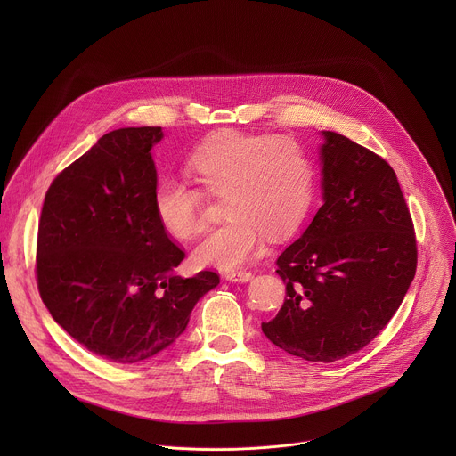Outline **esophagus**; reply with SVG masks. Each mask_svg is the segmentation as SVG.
<instances>
[{"instance_id":"obj_1","label":"esophagus","mask_w":456,"mask_h":456,"mask_svg":"<svg viewBox=\"0 0 456 456\" xmlns=\"http://www.w3.org/2000/svg\"><path fill=\"white\" fill-rule=\"evenodd\" d=\"M252 278L250 271H231L225 274V280L229 281H248Z\"/></svg>"}]
</instances>
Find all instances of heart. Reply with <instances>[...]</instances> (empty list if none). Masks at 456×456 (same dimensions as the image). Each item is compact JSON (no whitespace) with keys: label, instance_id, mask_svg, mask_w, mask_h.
Listing matches in <instances>:
<instances>
[{"label":"heart","instance_id":"obj_1","mask_svg":"<svg viewBox=\"0 0 456 456\" xmlns=\"http://www.w3.org/2000/svg\"><path fill=\"white\" fill-rule=\"evenodd\" d=\"M187 164L204 191L224 194L227 218L194 248L199 265L227 271L247 264L264 248L265 234H294L314 202V164L290 137L227 129L206 139ZM202 209V192L180 178L162 180L153 192L159 224L178 240L200 232Z\"/></svg>","mask_w":456,"mask_h":456}]
</instances>
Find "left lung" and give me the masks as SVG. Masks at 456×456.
Listing matches in <instances>:
<instances>
[{
    "mask_svg": "<svg viewBox=\"0 0 456 456\" xmlns=\"http://www.w3.org/2000/svg\"><path fill=\"white\" fill-rule=\"evenodd\" d=\"M322 135L324 204L278 257L287 296L262 330L290 355L334 362L373 341L401 306L417 238L392 166L345 135Z\"/></svg>",
    "mask_w": 456,
    "mask_h": 456,
    "instance_id": "left-lung-1",
    "label": "left lung"
}]
</instances>
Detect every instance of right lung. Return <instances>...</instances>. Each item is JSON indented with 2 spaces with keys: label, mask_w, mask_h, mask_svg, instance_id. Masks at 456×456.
Segmentation results:
<instances>
[{
  "label": "right lung",
  "mask_w": 456,
  "mask_h": 456,
  "mask_svg": "<svg viewBox=\"0 0 456 456\" xmlns=\"http://www.w3.org/2000/svg\"><path fill=\"white\" fill-rule=\"evenodd\" d=\"M162 127L106 134L50 183L39 218L36 281L48 312L86 350L134 364L167 348L215 271L173 273L185 252L153 211L151 148Z\"/></svg>",
  "instance_id": "add662e5"
}]
</instances>
